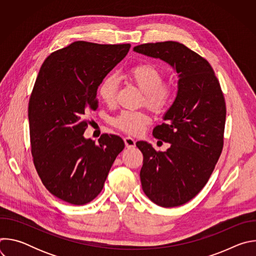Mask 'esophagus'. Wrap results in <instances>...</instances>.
Listing matches in <instances>:
<instances>
[{"mask_svg": "<svg viewBox=\"0 0 256 256\" xmlns=\"http://www.w3.org/2000/svg\"><path fill=\"white\" fill-rule=\"evenodd\" d=\"M124 140V144H126V148H134L136 146V140L132 138L126 136Z\"/></svg>", "mask_w": 256, "mask_h": 256, "instance_id": "obj_1", "label": "esophagus"}]
</instances>
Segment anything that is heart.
<instances>
[{
  "instance_id": "heart-1",
  "label": "heart",
  "mask_w": 256,
  "mask_h": 256,
  "mask_svg": "<svg viewBox=\"0 0 256 256\" xmlns=\"http://www.w3.org/2000/svg\"><path fill=\"white\" fill-rule=\"evenodd\" d=\"M130 77L146 95V100L152 108L162 110L167 106L170 100V90L162 86L164 77L157 66L151 64L136 66L130 68ZM116 93L118 80L114 76H108L99 87V95L105 103L112 104L116 99ZM150 116L146 112L124 110L114 120V124L126 132L138 134L150 124Z\"/></svg>"
}]
</instances>
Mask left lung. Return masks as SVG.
Masks as SVG:
<instances>
[{"instance_id":"left-lung-1","label":"left lung","mask_w":256,"mask_h":256,"mask_svg":"<svg viewBox=\"0 0 256 256\" xmlns=\"http://www.w3.org/2000/svg\"><path fill=\"white\" fill-rule=\"evenodd\" d=\"M134 52L167 62L178 74L176 97L153 136L171 144L157 152L136 142L144 156L142 188L154 204L173 208L192 200L221 155L226 120L224 96L208 62L175 42L144 44Z\"/></svg>"}]
</instances>
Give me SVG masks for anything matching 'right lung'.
<instances>
[{
	"label": "right lung",
	"instance_id": "obj_1",
	"mask_svg": "<svg viewBox=\"0 0 256 256\" xmlns=\"http://www.w3.org/2000/svg\"><path fill=\"white\" fill-rule=\"evenodd\" d=\"M130 44L76 42L42 64L29 100L28 120L34 166L48 190L81 206L102 190L124 142L103 134L84 136L88 110H96L97 89L128 52Z\"/></svg>",
	"mask_w": 256,
	"mask_h": 256
}]
</instances>
